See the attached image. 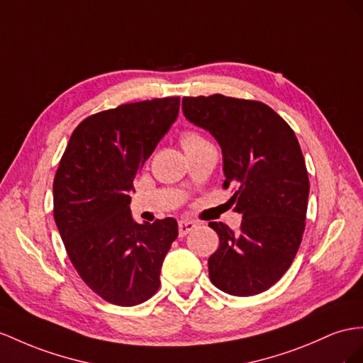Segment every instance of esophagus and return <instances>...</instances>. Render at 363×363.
<instances>
[{
    "label": "esophagus",
    "instance_id": "1",
    "mask_svg": "<svg viewBox=\"0 0 363 363\" xmlns=\"http://www.w3.org/2000/svg\"><path fill=\"white\" fill-rule=\"evenodd\" d=\"M196 222L194 220H191V219H181L179 220V236L182 238V236H185L187 233H190V231L193 230V228H196Z\"/></svg>",
    "mask_w": 363,
    "mask_h": 363
}]
</instances>
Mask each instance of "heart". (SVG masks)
<instances>
[{
    "instance_id": "b5f03b06",
    "label": "heart",
    "mask_w": 363,
    "mask_h": 363,
    "mask_svg": "<svg viewBox=\"0 0 363 363\" xmlns=\"http://www.w3.org/2000/svg\"><path fill=\"white\" fill-rule=\"evenodd\" d=\"M181 144L184 147V150H191V148H198L202 145H207L210 143L201 133L194 132V130H189V132L182 133Z\"/></svg>"
}]
</instances>
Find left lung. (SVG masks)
<instances>
[{
    "mask_svg": "<svg viewBox=\"0 0 363 363\" xmlns=\"http://www.w3.org/2000/svg\"><path fill=\"white\" fill-rule=\"evenodd\" d=\"M184 115L220 145L224 189L242 215L233 231L210 222L219 248L208 259L213 285L231 296H255L290 268L302 242L310 181L291 127L264 102L224 95L185 96Z\"/></svg>",
    "mask_w": 363,
    "mask_h": 363,
    "instance_id": "left-lung-1",
    "label": "left lung"
}]
</instances>
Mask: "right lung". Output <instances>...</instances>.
<instances>
[{"mask_svg": "<svg viewBox=\"0 0 363 363\" xmlns=\"http://www.w3.org/2000/svg\"><path fill=\"white\" fill-rule=\"evenodd\" d=\"M179 96L99 111L73 130L53 181V216L70 262L102 299L143 303L160 288L178 238L173 218L138 224L130 191L144 162L178 118Z\"/></svg>", "mask_w": 363, "mask_h": 363, "instance_id": "add662e5", "label": "right lung"}]
</instances>
